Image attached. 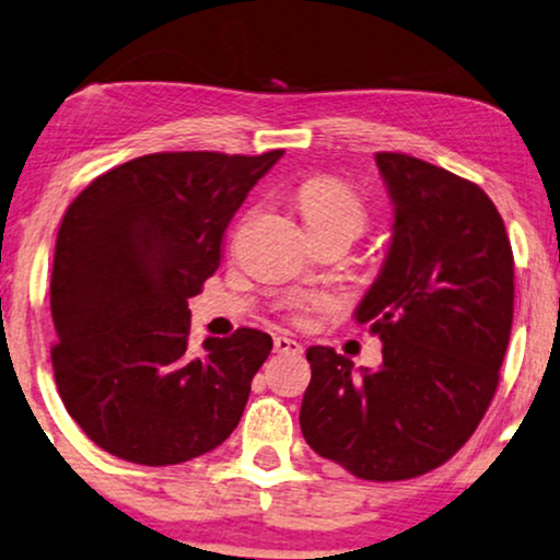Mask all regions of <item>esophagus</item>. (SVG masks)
Masks as SVG:
<instances>
[{"label": "esophagus", "instance_id": "1", "mask_svg": "<svg viewBox=\"0 0 560 560\" xmlns=\"http://www.w3.org/2000/svg\"><path fill=\"white\" fill-rule=\"evenodd\" d=\"M273 351L276 353H302V343H296L294 338H289V336H276Z\"/></svg>", "mask_w": 560, "mask_h": 560}]
</instances>
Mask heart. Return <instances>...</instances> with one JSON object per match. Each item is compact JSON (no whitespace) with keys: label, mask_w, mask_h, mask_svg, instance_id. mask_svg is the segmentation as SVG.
Instances as JSON below:
<instances>
[{"label":"heart","mask_w":560,"mask_h":560,"mask_svg":"<svg viewBox=\"0 0 560 560\" xmlns=\"http://www.w3.org/2000/svg\"><path fill=\"white\" fill-rule=\"evenodd\" d=\"M296 209H300L310 235L346 232L349 237H357L366 228V207L362 196L349 183L330 178V175L304 180L296 190ZM292 307L302 310L304 300H294Z\"/></svg>","instance_id":"heart-1"}]
</instances>
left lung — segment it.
Here are the masks:
<instances>
[{
  "label": "left lung",
  "mask_w": 560,
  "mask_h": 560,
  "mask_svg": "<svg viewBox=\"0 0 560 560\" xmlns=\"http://www.w3.org/2000/svg\"><path fill=\"white\" fill-rule=\"evenodd\" d=\"M395 207L385 264L357 323L382 341L377 370L310 346L304 442L364 480L423 476L468 442L499 385L514 315L504 219L476 183L380 152Z\"/></svg>",
  "instance_id": "1"
}]
</instances>
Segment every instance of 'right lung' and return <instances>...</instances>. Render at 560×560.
Listing matches in <instances>:
<instances>
[{"instance_id": "add662e5", "label": "right lung", "mask_w": 560, "mask_h": 560, "mask_svg": "<svg viewBox=\"0 0 560 560\" xmlns=\"http://www.w3.org/2000/svg\"><path fill=\"white\" fill-rule=\"evenodd\" d=\"M281 154H144L92 180L67 209L51 273V362L69 416L101 450L160 468L235 431L273 341L240 328L194 351L188 300Z\"/></svg>"}]
</instances>
